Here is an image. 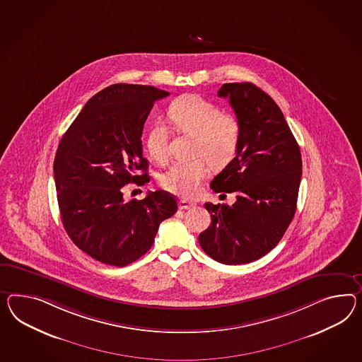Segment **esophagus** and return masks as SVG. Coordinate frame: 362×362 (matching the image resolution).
Instances as JSON below:
<instances>
[{
    "instance_id": "34e87169",
    "label": "esophagus",
    "mask_w": 362,
    "mask_h": 362,
    "mask_svg": "<svg viewBox=\"0 0 362 362\" xmlns=\"http://www.w3.org/2000/svg\"><path fill=\"white\" fill-rule=\"evenodd\" d=\"M195 204L193 202H189V201H186V199H181L180 202H178V207L181 209V210H187V209H192V207H194Z\"/></svg>"
}]
</instances>
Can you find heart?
<instances>
[{
	"instance_id": "1",
	"label": "heart",
	"mask_w": 362,
	"mask_h": 362,
	"mask_svg": "<svg viewBox=\"0 0 362 362\" xmlns=\"http://www.w3.org/2000/svg\"><path fill=\"white\" fill-rule=\"evenodd\" d=\"M168 115L178 130L194 135L193 153L198 158L175 161L161 176V185L170 193L192 197L210 172L209 162L214 167H223L235 158L240 143V123L231 114H224L216 105L194 94L177 98ZM168 140L165 124L156 123L149 131V155L158 163L167 160Z\"/></svg>"
}]
</instances>
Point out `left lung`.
Returning a JSON list of instances; mask_svg holds the SVG:
<instances>
[{
  "label": "left lung",
  "mask_w": 362,
  "mask_h": 362,
  "mask_svg": "<svg viewBox=\"0 0 362 362\" xmlns=\"http://www.w3.org/2000/svg\"><path fill=\"white\" fill-rule=\"evenodd\" d=\"M218 95L228 98L236 114L240 143L210 186L215 193H235L236 201L204 204L211 224L198 240L211 259L240 265L265 256L288 230L297 210L302 156L277 103L255 83H224Z\"/></svg>",
  "instance_id": "left-lung-1"
}]
</instances>
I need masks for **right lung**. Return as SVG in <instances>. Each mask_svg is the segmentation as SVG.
Masks as SVG:
<instances>
[{
    "label": "right lung",
    "instance_id": "right-lung-1",
    "mask_svg": "<svg viewBox=\"0 0 362 362\" xmlns=\"http://www.w3.org/2000/svg\"><path fill=\"white\" fill-rule=\"evenodd\" d=\"M167 95L155 86L110 85L85 103L60 140L54 176L62 222L80 250L106 265L126 267L140 259L160 223L177 211L168 192L124 201L122 189L149 182L143 126L155 101Z\"/></svg>",
    "mask_w": 362,
    "mask_h": 362
}]
</instances>
